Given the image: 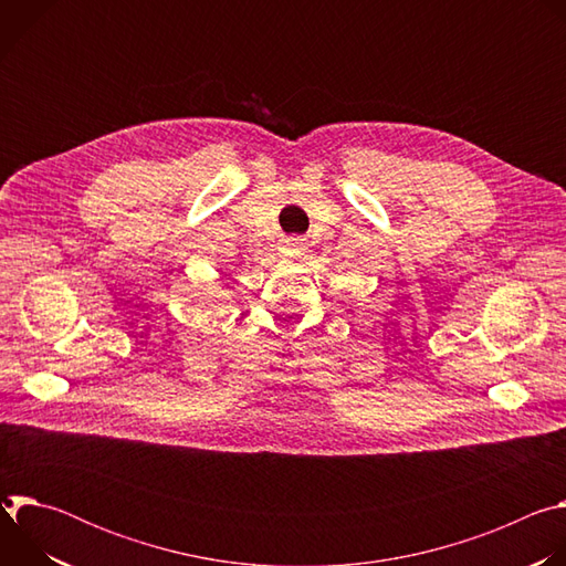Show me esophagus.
Wrapping results in <instances>:
<instances>
[{"instance_id":"1","label":"esophagus","mask_w":566,"mask_h":566,"mask_svg":"<svg viewBox=\"0 0 566 566\" xmlns=\"http://www.w3.org/2000/svg\"><path fill=\"white\" fill-rule=\"evenodd\" d=\"M300 249H302V239H297V237H286L284 241H282V255H286V258H293V255H297L300 253Z\"/></svg>"}]
</instances>
